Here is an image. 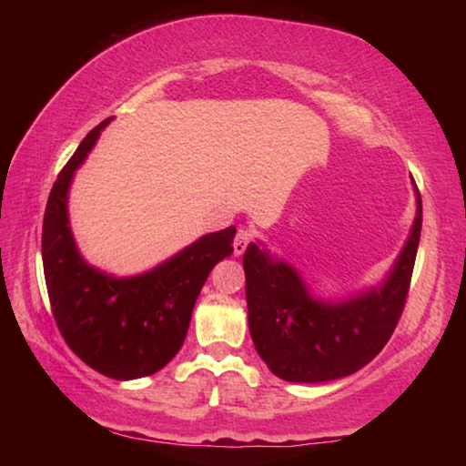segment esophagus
Returning a JSON list of instances; mask_svg holds the SVG:
<instances>
[{"mask_svg":"<svg viewBox=\"0 0 466 466\" xmlns=\"http://www.w3.org/2000/svg\"><path fill=\"white\" fill-rule=\"evenodd\" d=\"M250 240H252V232L248 230V228H240L238 234H236V238H234V257L244 255V250H247Z\"/></svg>","mask_w":466,"mask_h":466,"instance_id":"esophagus-1","label":"esophagus"}]
</instances>
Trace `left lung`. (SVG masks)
I'll return each instance as SVG.
<instances>
[{
  "label": "left lung",
  "mask_w": 466,
  "mask_h": 466,
  "mask_svg": "<svg viewBox=\"0 0 466 466\" xmlns=\"http://www.w3.org/2000/svg\"><path fill=\"white\" fill-rule=\"evenodd\" d=\"M407 240L380 283L358 294L314 296L294 265L250 242L247 275L248 330L271 372L288 382H329L370 364L389 341L403 312L421 234V197Z\"/></svg>",
  "instance_id": "obj_1"
}]
</instances>
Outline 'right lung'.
I'll list each match as a JSON object with an SVG mask.
<instances>
[{
  "label": "right lung",
  "instance_id": "right-lung-1",
  "mask_svg": "<svg viewBox=\"0 0 466 466\" xmlns=\"http://www.w3.org/2000/svg\"><path fill=\"white\" fill-rule=\"evenodd\" d=\"M102 121L84 137L51 188L43 219V267L53 317L84 364L115 380L156 374L177 356L211 269L232 255L236 228L209 232L154 269L116 278L90 265L69 226L67 197Z\"/></svg>",
  "mask_w": 466,
  "mask_h": 466
}]
</instances>
